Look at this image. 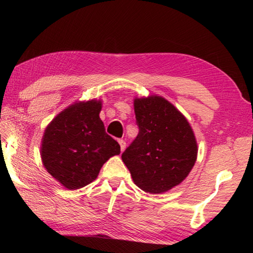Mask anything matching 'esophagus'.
Returning <instances> with one entry per match:
<instances>
[{
	"label": "esophagus",
	"mask_w": 253,
	"mask_h": 253,
	"mask_svg": "<svg viewBox=\"0 0 253 253\" xmlns=\"http://www.w3.org/2000/svg\"><path fill=\"white\" fill-rule=\"evenodd\" d=\"M118 143H119V145H121V151L123 152L124 149L126 148V142L124 139H118Z\"/></svg>",
	"instance_id": "34e87169"
}]
</instances>
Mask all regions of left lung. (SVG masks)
<instances>
[{
    "label": "left lung",
    "instance_id": "8db88e82",
    "mask_svg": "<svg viewBox=\"0 0 253 253\" xmlns=\"http://www.w3.org/2000/svg\"><path fill=\"white\" fill-rule=\"evenodd\" d=\"M138 135L122 154L132 181L158 194L178 185L194 166L198 145L185 117L164 99H135Z\"/></svg>",
    "mask_w": 253,
    "mask_h": 253
}]
</instances>
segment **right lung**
Instances as JSON below:
<instances>
[{
  "label": "right lung",
  "mask_w": 253,
  "mask_h": 253,
  "mask_svg": "<svg viewBox=\"0 0 253 253\" xmlns=\"http://www.w3.org/2000/svg\"><path fill=\"white\" fill-rule=\"evenodd\" d=\"M101 102L91 100L68 107L46 127L41 157L46 170L69 190L91 183L101 166L121 153L99 118Z\"/></svg>",
  "instance_id": "obj_1"
}]
</instances>
